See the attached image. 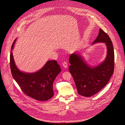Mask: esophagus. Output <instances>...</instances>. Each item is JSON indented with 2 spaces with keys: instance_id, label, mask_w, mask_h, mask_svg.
<instances>
[{
  "instance_id": "esophagus-1",
  "label": "esophagus",
  "mask_w": 125,
  "mask_h": 125,
  "mask_svg": "<svg viewBox=\"0 0 125 125\" xmlns=\"http://www.w3.org/2000/svg\"><path fill=\"white\" fill-rule=\"evenodd\" d=\"M62 66L64 68H67L68 67V65H67V63L66 62H64L63 63H62Z\"/></svg>"
}]
</instances>
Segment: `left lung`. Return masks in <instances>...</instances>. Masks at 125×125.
I'll return each mask as SVG.
<instances>
[{
  "label": "left lung",
  "mask_w": 125,
  "mask_h": 125,
  "mask_svg": "<svg viewBox=\"0 0 125 125\" xmlns=\"http://www.w3.org/2000/svg\"><path fill=\"white\" fill-rule=\"evenodd\" d=\"M101 42L106 46L107 54L98 65L91 66L79 52H73L70 57L69 71L78 94L84 97H91L100 92L108 83L114 72V52L112 41L108 35L100 28L98 36L92 44Z\"/></svg>",
  "instance_id": "obj_1"
}]
</instances>
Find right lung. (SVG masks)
Wrapping results in <instances>:
<instances>
[{
    "label": "right lung",
    "mask_w": 125,
    "mask_h": 125,
    "mask_svg": "<svg viewBox=\"0 0 125 125\" xmlns=\"http://www.w3.org/2000/svg\"><path fill=\"white\" fill-rule=\"evenodd\" d=\"M17 39L14 41L10 55V66L13 78L25 94L35 100L46 101L54 95L53 83L61 72L55 60L48 61L41 69L33 73L20 71L15 63L12 51Z\"/></svg>",
    "instance_id": "right-lung-1"
}]
</instances>
